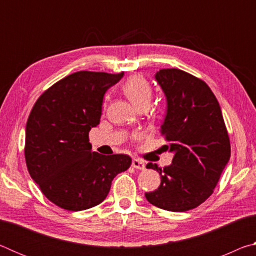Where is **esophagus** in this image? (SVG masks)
Wrapping results in <instances>:
<instances>
[{"instance_id": "esophagus-1", "label": "esophagus", "mask_w": 256, "mask_h": 256, "mask_svg": "<svg viewBox=\"0 0 256 256\" xmlns=\"http://www.w3.org/2000/svg\"><path fill=\"white\" fill-rule=\"evenodd\" d=\"M132 166L136 168V170H146V164H144V160H141V159L134 158L132 160Z\"/></svg>"}]
</instances>
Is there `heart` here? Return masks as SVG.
<instances>
[{
  "instance_id": "b5f03b06",
  "label": "heart",
  "mask_w": 256,
  "mask_h": 256,
  "mask_svg": "<svg viewBox=\"0 0 256 256\" xmlns=\"http://www.w3.org/2000/svg\"><path fill=\"white\" fill-rule=\"evenodd\" d=\"M123 92L138 110L148 108L152 99V86L141 76L130 78L123 86Z\"/></svg>"
}]
</instances>
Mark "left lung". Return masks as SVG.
<instances>
[{
	"instance_id": "left-lung-1",
	"label": "left lung",
	"mask_w": 256,
	"mask_h": 256,
	"mask_svg": "<svg viewBox=\"0 0 256 256\" xmlns=\"http://www.w3.org/2000/svg\"><path fill=\"white\" fill-rule=\"evenodd\" d=\"M154 76L167 99L160 133L174 158L162 170L146 164L162 183L146 198L160 209L184 212L214 193L230 158V141L219 102L204 81L178 68H162Z\"/></svg>"
}]
</instances>
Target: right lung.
<instances>
[{
  "label": "right lung",
  "instance_id": "obj_1",
  "mask_svg": "<svg viewBox=\"0 0 256 256\" xmlns=\"http://www.w3.org/2000/svg\"><path fill=\"white\" fill-rule=\"evenodd\" d=\"M124 73L79 71L60 80L34 102L26 125L24 158L44 196L62 209L102 203L112 180L131 166L128 154L92 151L89 131L100 122L104 94Z\"/></svg>",
  "mask_w": 256,
  "mask_h": 256
}]
</instances>
